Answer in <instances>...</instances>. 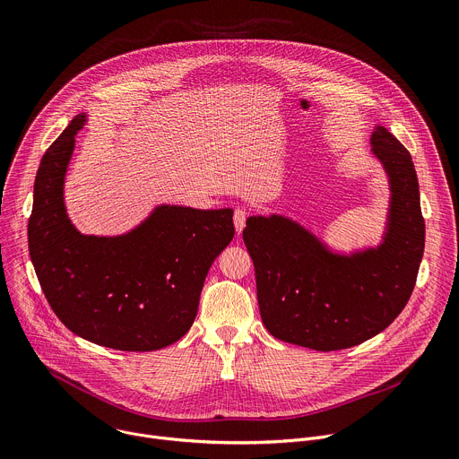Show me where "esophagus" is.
<instances>
[{"instance_id": "1", "label": "esophagus", "mask_w": 459, "mask_h": 459, "mask_svg": "<svg viewBox=\"0 0 459 459\" xmlns=\"http://www.w3.org/2000/svg\"><path fill=\"white\" fill-rule=\"evenodd\" d=\"M247 218H248V212H247L245 209H238V211L234 212V227H236V232H238V234L245 229Z\"/></svg>"}]
</instances>
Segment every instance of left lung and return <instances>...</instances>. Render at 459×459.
Returning <instances> with one entry per match:
<instances>
[{
    "label": "left lung",
    "instance_id": "8db88e82",
    "mask_svg": "<svg viewBox=\"0 0 459 459\" xmlns=\"http://www.w3.org/2000/svg\"><path fill=\"white\" fill-rule=\"evenodd\" d=\"M390 181L383 243L333 254L296 221L252 216L243 229L254 261L261 319L287 343L329 352L359 345L405 308L425 248V220L411 152L385 126L370 138Z\"/></svg>",
    "mask_w": 459,
    "mask_h": 459
}]
</instances>
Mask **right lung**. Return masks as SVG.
<instances>
[{
	"label": "right lung",
	"instance_id": "right-lung-1",
	"mask_svg": "<svg viewBox=\"0 0 459 459\" xmlns=\"http://www.w3.org/2000/svg\"><path fill=\"white\" fill-rule=\"evenodd\" d=\"M76 116L41 158L29 218V252L61 323L96 345L149 352L183 338L218 254L232 241V211L158 207L133 232L83 236L63 204Z\"/></svg>",
	"mask_w": 459,
	"mask_h": 459
}]
</instances>
